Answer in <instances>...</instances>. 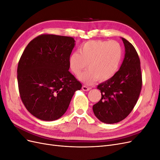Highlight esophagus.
<instances>
[{"label": "esophagus", "mask_w": 160, "mask_h": 160, "mask_svg": "<svg viewBox=\"0 0 160 160\" xmlns=\"http://www.w3.org/2000/svg\"><path fill=\"white\" fill-rule=\"evenodd\" d=\"M82 89H83L85 91H89L91 89V88H88V87H87L85 85H83V87H82Z\"/></svg>", "instance_id": "esophagus-1"}]
</instances>
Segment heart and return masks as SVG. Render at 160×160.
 <instances>
[{
  "mask_svg": "<svg viewBox=\"0 0 160 160\" xmlns=\"http://www.w3.org/2000/svg\"><path fill=\"white\" fill-rule=\"evenodd\" d=\"M122 55V47L117 41H89L81 45L79 52L70 55L69 67L75 75H79L88 67L89 70L79 77L85 83L91 84L96 80L103 82L111 79L118 71Z\"/></svg>",
  "mask_w": 160,
  "mask_h": 160,
  "instance_id": "1",
  "label": "heart"
}]
</instances>
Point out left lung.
I'll return each mask as SVG.
<instances>
[{
	"mask_svg": "<svg viewBox=\"0 0 160 160\" xmlns=\"http://www.w3.org/2000/svg\"><path fill=\"white\" fill-rule=\"evenodd\" d=\"M125 54L119 70L98 86L101 98L93 106L95 115L105 123L121 122L132 112L142 87L140 60L132 43L122 38Z\"/></svg>",
	"mask_w": 160,
	"mask_h": 160,
	"instance_id": "left-lung-1",
	"label": "left lung"
}]
</instances>
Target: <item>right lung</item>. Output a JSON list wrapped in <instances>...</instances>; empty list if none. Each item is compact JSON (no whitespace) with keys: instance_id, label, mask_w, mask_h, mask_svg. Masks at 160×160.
<instances>
[{"instance_id":"obj_1","label":"right lung","mask_w":160,"mask_h":160,"mask_svg":"<svg viewBox=\"0 0 160 160\" xmlns=\"http://www.w3.org/2000/svg\"><path fill=\"white\" fill-rule=\"evenodd\" d=\"M71 37L44 34L32 39L18 61L19 94L26 109L37 118L54 121L68 109L82 85L69 71L75 47Z\"/></svg>"}]
</instances>
